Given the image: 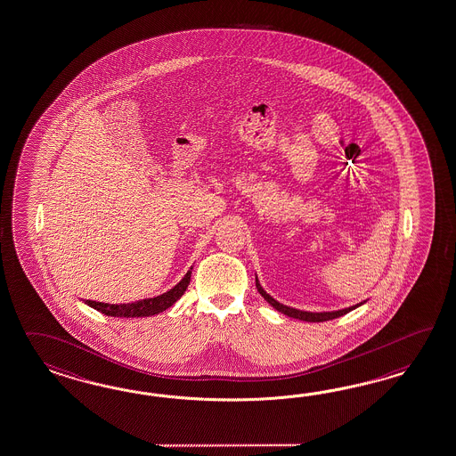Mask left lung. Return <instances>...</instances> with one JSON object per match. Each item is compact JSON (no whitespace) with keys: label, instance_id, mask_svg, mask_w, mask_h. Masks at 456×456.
Returning a JSON list of instances; mask_svg holds the SVG:
<instances>
[{"label":"left lung","instance_id":"1","mask_svg":"<svg viewBox=\"0 0 456 456\" xmlns=\"http://www.w3.org/2000/svg\"><path fill=\"white\" fill-rule=\"evenodd\" d=\"M256 288L259 294L268 301L276 311H280L282 314L288 315V317H294V319H299V321H305V322H324V321H329V319H334V317H338V315L342 314V311H338V313H330V314H313V313H301V311H296V309H291V307H286V305H282V304L276 303L271 296H268L266 292L263 291V288L259 286V282L256 281ZM346 313V311H344Z\"/></svg>","mask_w":456,"mask_h":456}]
</instances>
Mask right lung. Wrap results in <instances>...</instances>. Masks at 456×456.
I'll use <instances>...</instances> for the list:
<instances>
[{"label": "right lung", "mask_w": 456, "mask_h": 456, "mask_svg": "<svg viewBox=\"0 0 456 456\" xmlns=\"http://www.w3.org/2000/svg\"><path fill=\"white\" fill-rule=\"evenodd\" d=\"M188 284H190V276L187 274L172 291L162 294L159 297H153V299H145V301L135 304H120V305L118 304L109 305V304L94 303V301H89V303L94 309L101 311L102 314L112 315V317H149V315L159 314L165 309H168L170 305H174L183 296V292L187 291Z\"/></svg>", "instance_id": "1"}]
</instances>
